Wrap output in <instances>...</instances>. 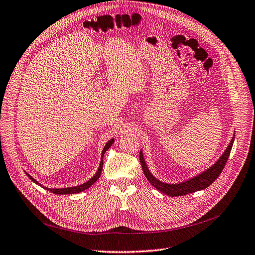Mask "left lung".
Returning <instances> with one entry per match:
<instances>
[{
  "mask_svg": "<svg viewBox=\"0 0 255 255\" xmlns=\"http://www.w3.org/2000/svg\"><path fill=\"white\" fill-rule=\"evenodd\" d=\"M235 134L232 139L230 140L228 147L226 148V150L224 151V153L221 155V157L216 161V163L214 165H212L209 169H207L206 171L202 172L201 174H199L191 179H187L183 182H179V183H175V184H171V183H165L162 182L158 179L155 178V177L151 174V172L149 171L145 158H143L142 152L140 150L139 152V161L141 163V168L143 171V174H145L146 178L148 179V181L155 187V189L158 190L159 192L169 195L171 197H177V196H183V195H187V194H192L194 192L197 191H202L206 187H208L210 184H212L218 177L219 175L222 173L225 164L227 162V159L229 157V154L232 148V145H234L235 141Z\"/></svg>",
  "mask_w": 255,
  "mask_h": 255,
  "instance_id": "left-lung-1",
  "label": "left lung"
}]
</instances>
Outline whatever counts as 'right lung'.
Instances as JSON below:
<instances>
[{"instance_id": "right-lung-1", "label": "right lung", "mask_w": 255, "mask_h": 255, "mask_svg": "<svg viewBox=\"0 0 255 255\" xmlns=\"http://www.w3.org/2000/svg\"><path fill=\"white\" fill-rule=\"evenodd\" d=\"M114 141H115V138H112V139H109V140L106 142V145H105V147L103 148V151H102V154H101V161H100V165H99V169H98L97 173L92 177V178H91L90 180L86 181V182H85V183H83V184L77 185V186H71V187H63V189H50V187H46V186H43L42 184H40L37 180H35V179L33 178L32 176H30L28 173H26V174H27V176L29 177V178H30L33 182H35L36 184H38V185L42 186L43 189L47 190V191H50V192H51V193H53V194H57V195L78 194V193H80V192H83V191L87 190L88 187H91V186H92V185H93V184H94V183L99 179V177L101 176V172H102V169H103V156H104L105 152L110 148V146L113 145Z\"/></svg>"}]
</instances>
